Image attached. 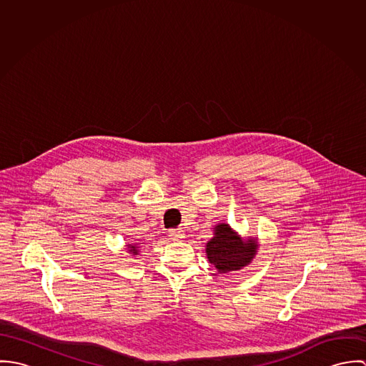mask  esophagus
Masks as SVG:
<instances>
[{"label": "esophagus", "mask_w": 366, "mask_h": 366, "mask_svg": "<svg viewBox=\"0 0 366 366\" xmlns=\"http://www.w3.org/2000/svg\"><path fill=\"white\" fill-rule=\"evenodd\" d=\"M169 237L173 239V241H180L184 238V234L182 231V228H177V229H170L169 231Z\"/></svg>", "instance_id": "esophagus-1"}]
</instances>
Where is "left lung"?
Masks as SVG:
<instances>
[{
	"label": "left lung",
	"instance_id": "left-lung-1",
	"mask_svg": "<svg viewBox=\"0 0 366 366\" xmlns=\"http://www.w3.org/2000/svg\"><path fill=\"white\" fill-rule=\"evenodd\" d=\"M206 252L209 263L219 273H228L251 263L258 252V241L257 238L242 239L228 224H218L206 245Z\"/></svg>",
	"mask_w": 366,
	"mask_h": 366
}]
</instances>
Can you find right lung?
Wrapping results in <instances>:
<instances>
[{
  "mask_svg": "<svg viewBox=\"0 0 366 366\" xmlns=\"http://www.w3.org/2000/svg\"><path fill=\"white\" fill-rule=\"evenodd\" d=\"M138 244H134V245H128V251L132 254V255H138V247H137Z\"/></svg>",
  "mask_w": 366,
  "mask_h": 366,
  "instance_id": "obj_1",
  "label": "right lung"
}]
</instances>
